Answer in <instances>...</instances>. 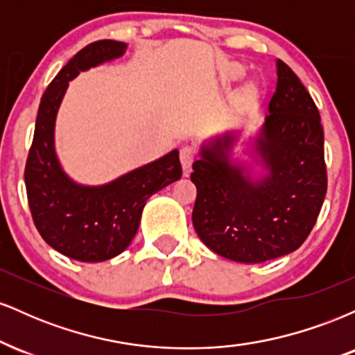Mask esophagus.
I'll return each mask as SVG.
<instances>
[{"instance_id":"obj_1","label":"esophagus","mask_w":355,"mask_h":355,"mask_svg":"<svg viewBox=\"0 0 355 355\" xmlns=\"http://www.w3.org/2000/svg\"><path fill=\"white\" fill-rule=\"evenodd\" d=\"M195 160V150L193 146H183V148L180 150V162H182V168L183 172L189 173L190 168H191V164H193Z\"/></svg>"}]
</instances>
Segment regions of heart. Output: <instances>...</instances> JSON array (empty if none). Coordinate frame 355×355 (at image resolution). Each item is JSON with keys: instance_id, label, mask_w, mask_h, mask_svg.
Here are the masks:
<instances>
[{"instance_id": "1", "label": "heart", "mask_w": 355, "mask_h": 355, "mask_svg": "<svg viewBox=\"0 0 355 355\" xmlns=\"http://www.w3.org/2000/svg\"><path fill=\"white\" fill-rule=\"evenodd\" d=\"M242 68L240 67H230L229 70H227V78H230V80H237V78H240V76H242ZM243 92H245V95L247 96H254L255 93H257V88L254 87V85H247L245 88H243Z\"/></svg>"}]
</instances>
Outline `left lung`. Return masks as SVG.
Segmentation results:
<instances>
[{
  "label": "left lung",
  "mask_w": 355,
  "mask_h": 355,
  "mask_svg": "<svg viewBox=\"0 0 355 355\" xmlns=\"http://www.w3.org/2000/svg\"><path fill=\"white\" fill-rule=\"evenodd\" d=\"M239 138L229 132L202 144L190 175L191 222L211 252L260 263L302 245L327 191L319 110L282 60L266 121L245 144L252 164L234 158Z\"/></svg>",
  "instance_id": "obj_1"
}]
</instances>
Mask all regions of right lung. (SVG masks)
Returning a JSON list of instances; mask_svg holds the SVG:
<instances>
[{"mask_svg":"<svg viewBox=\"0 0 355 355\" xmlns=\"http://www.w3.org/2000/svg\"><path fill=\"white\" fill-rule=\"evenodd\" d=\"M128 44L89 43L61 68L42 96L24 183L40 235L60 254L80 262H103L130 245L146 200L180 180L178 150L103 185H81L64 172L55 150L56 115L68 83L89 68L125 55Z\"/></svg>","mask_w":355,"mask_h":355,"instance_id":"add662e5","label":"right lung"}]
</instances>
